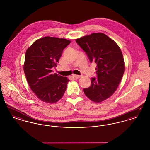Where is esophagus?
<instances>
[{
  "label": "esophagus",
  "mask_w": 150,
  "mask_h": 150,
  "mask_svg": "<svg viewBox=\"0 0 150 150\" xmlns=\"http://www.w3.org/2000/svg\"><path fill=\"white\" fill-rule=\"evenodd\" d=\"M72 77L74 78L78 79L80 78L81 77V76L78 75H72Z\"/></svg>",
  "instance_id": "34e87169"
}]
</instances>
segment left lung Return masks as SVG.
<instances>
[{
  "instance_id": "1",
  "label": "left lung",
  "mask_w": 150,
  "mask_h": 150,
  "mask_svg": "<svg viewBox=\"0 0 150 150\" xmlns=\"http://www.w3.org/2000/svg\"><path fill=\"white\" fill-rule=\"evenodd\" d=\"M91 62H95L97 78H91V86L84 89L86 96L100 103L110 97L117 89L125 65L122 52L114 40L102 33H93L76 39Z\"/></svg>"
}]
</instances>
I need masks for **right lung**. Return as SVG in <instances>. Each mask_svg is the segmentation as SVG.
Returning a JSON list of instances; mask_svg holds the SVG:
<instances>
[{
  "mask_svg": "<svg viewBox=\"0 0 150 150\" xmlns=\"http://www.w3.org/2000/svg\"><path fill=\"white\" fill-rule=\"evenodd\" d=\"M70 43L64 38L45 36L36 40L26 50L23 64L26 78L31 91L44 102H57L66 91L70 80L51 72Z\"/></svg>",
  "mask_w": 150,
  "mask_h": 150,
  "instance_id": "right-lung-1",
  "label": "right lung"
}]
</instances>
